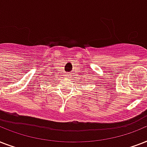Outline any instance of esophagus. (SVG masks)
Here are the masks:
<instances>
[{"mask_svg":"<svg viewBox=\"0 0 147 147\" xmlns=\"http://www.w3.org/2000/svg\"><path fill=\"white\" fill-rule=\"evenodd\" d=\"M67 76V77H68V76Z\"/></svg>","mask_w":147,"mask_h":147,"instance_id":"34e87169","label":"esophagus"}]
</instances>
